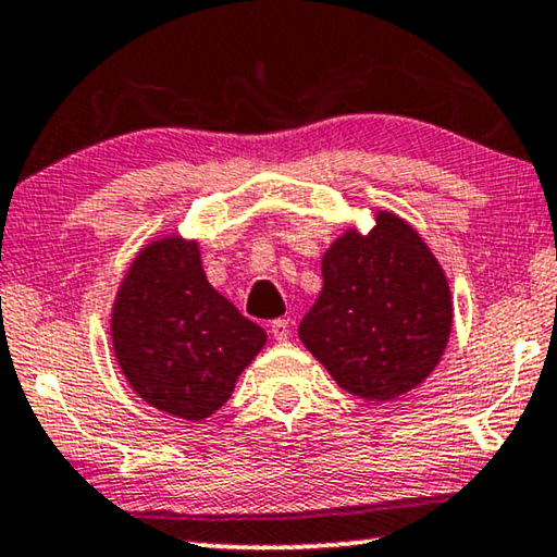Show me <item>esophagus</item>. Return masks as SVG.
Segmentation results:
<instances>
[{
  "instance_id": "34e87169",
  "label": "esophagus",
  "mask_w": 557,
  "mask_h": 557,
  "mask_svg": "<svg viewBox=\"0 0 557 557\" xmlns=\"http://www.w3.org/2000/svg\"><path fill=\"white\" fill-rule=\"evenodd\" d=\"M270 332H272V336L277 338V342H287L289 334H292L289 319H275V322L270 324Z\"/></svg>"
}]
</instances>
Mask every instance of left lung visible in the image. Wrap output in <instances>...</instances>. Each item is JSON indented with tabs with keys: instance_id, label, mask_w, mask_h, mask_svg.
<instances>
[{
	"instance_id": "obj_1",
	"label": "left lung",
	"mask_w": 557,
	"mask_h": 557,
	"mask_svg": "<svg viewBox=\"0 0 557 557\" xmlns=\"http://www.w3.org/2000/svg\"><path fill=\"white\" fill-rule=\"evenodd\" d=\"M322 295L299 338L344 391L393 400L435 371L451 332L445 272L418 231L381 211L373 228L334 240Z\"/></svg>"
}]
</instances>
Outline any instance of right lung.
I'll use <instances>...</instances> for the list:
<instances>
[{"mask_svg":"<svg viewBox=\"0 0 557 557\" xmlns=\"http://www.w3.org/2000/svg\"><path fill=\"white\" fill-rule=\"evenodd\" d=\"M268 342L206 280L199 243L178 235L132 260L112 307V346L139 398L188 422L209 418Z\"/></svg>","mask_w":557,"mask_h":557,"instance_id":"obj_1","label":"right lung"}]
</instances>
